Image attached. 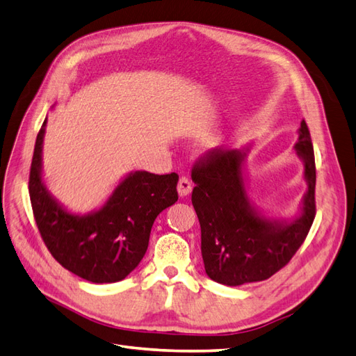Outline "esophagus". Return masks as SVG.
<instances>
[{
    "label": "esophagus",
    "instance_id": "34e87169",
    "mask_svg": "<svg viewBox=\"0 0 356 356\" xmlns=\"http://www.w3.org/2000/svg\"><path fill=\"white\" fill-rule=\"evenodd\" d=\"M191 191H193V184H191V180L185 176H181L179 179V184H177V193L180 197H186L191 194Z\"/></svg>",
    "mask_w": 356,
    "mask_h": 356
}]
</instances>
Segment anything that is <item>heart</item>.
Returning <instances> with one entry per match:
<instances>
[{
	"label": "heart",
	"mask_w": 356,
	"mask_h": 356,
	"mask_svg": "<svg viewBox=\"0 0 356 356\" xmlns=\"http://www.w3.org/2000/svg\"><path fill=\"white\" fill-rule=\"evenodd\" d=\"M221 144V138H213L212 141H211V147H218V145Z\"/></svg>",
	"instance_id": "1"
}]
</instances>
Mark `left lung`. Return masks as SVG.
I'll list each match as a JSON object with an SVG mask.
<instances>
[{
    "label": "left lung",
    "instance_id": "8db88e82",
    "mask_svg": "<svg viewBox=\"0 0 356 356\" xmlns=\"http://www.w3.org/2000/svg\"><path fill=\"white\" fill-rule=\"evenodd\" d=\"M251 144L238 150L216 149L193 170V206L202 227V256L209 278L224 286L263 281L284 268L312 229L316 215L314 152L305 120L295 150L304 163L307 191L299 212L278 220L254 206L247 193L245 162Z\"/></svg>",
    "mask_w": 356,
    "mask_h": 356
}]
</instances>
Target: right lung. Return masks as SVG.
<instances>
[{
  "label": "right lung",
  "instance_id": "obj_1",
  "mask_svg": "<svg viewBox=\"0 0 356 356\" xmlns=\"http://www.w3.org/2000/svg\"><path fill=\"white\" fill-rule=\"evenodd\" d=\"M43 122L30 170V198L35 224L52 257L63 268L96 284L117 282L140 265L156 216L177 202L176 172L131 171L96 211H67L44 185Z\"/></svg>",
  "mask_w": 356,
  "mask_h": 356
}]
</instances>
